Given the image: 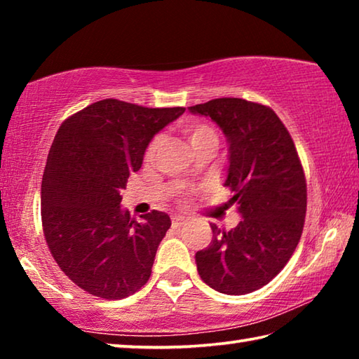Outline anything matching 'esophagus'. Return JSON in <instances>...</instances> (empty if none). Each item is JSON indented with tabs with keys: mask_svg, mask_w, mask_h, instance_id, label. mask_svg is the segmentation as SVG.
Listing matches in <instances>:
<instances>
[{
	"mask_svg": "<svg viewBox=\"0 0 359 359\" xmlns=\"http://www.w3.org/2000/svg\"><path fill=\"white\" fill-rule=\"evenodd\" d=\"M171 220H172V228H180L182 224H184V223L187 222L184 217H179V215H174V217L171 218Z\"/></svg>",
	"mask_w": 359,
	"mask_h": 359,
	"instance_id": "obj_1",
	"label": "esophagus"
}]
</instances>
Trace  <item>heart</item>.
Returning <instances> with one entry per match:
<instances>
[{
  "label": "heart",
  "mask_w": 359,
  "mask_h": 359,
  "mask_svg": "<svg viewBox=\"0 0 359 359\" xmlns=\"http://www.w3.org/2000/svg\"><path fill=\"white\" fill-rule=\"evenodd\" d=\"M182 133L187 136L188 142H190L193 151L201 147H215L218 145V135L217 131L212 128L210 125L203 123V121H185L180 126ZM160 145V137H155L154 141L149 144L147 150H145V160L150 161L155 156V151Z\"/></svg>",
  "instance_id": "1"
}]
</instances>
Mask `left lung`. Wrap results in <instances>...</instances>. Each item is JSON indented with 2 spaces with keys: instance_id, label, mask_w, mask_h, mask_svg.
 <instances>
[{
  "instance_id": "1",
  "label": "left lung",
  "mask_w": 359,
  "mask_h": 359,
  "mask_svg": "<svg viewBox=\"0 0 359 359\" xmlns=\"http://www.w3.org/2000/svg\"><path fill=\"white\" fill-rule=\"evenodd\" d=\"M188 111L212 118L226 136L224 187L242 217L229 231L210 224V244L194 257L198 274L220 293H252L283 269L301 239L307 187L299 156L271 107L217 98Z\"/></svg>"
}]
</instances>
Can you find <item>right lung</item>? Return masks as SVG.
<instances>
[{
  "instance_id": "add662e5",
  "label": "right lung",
  "mask_w": 359,
  "mask_h": 359,
  "mask_svg": "<svg viewBox=\"0 0 359 359\" xmlns=\"http://www.w3.org/2000/svg\"><path fill=\"white\" fill-rule=\"evenodd\" d=\"M184 112L111 98L58 128L42 175V229L60 269L87 293L123 299L147 283L171 218L151 210L141 223L131 220L120 190L156 133Z\"/></svg>"
}]
</instances>
